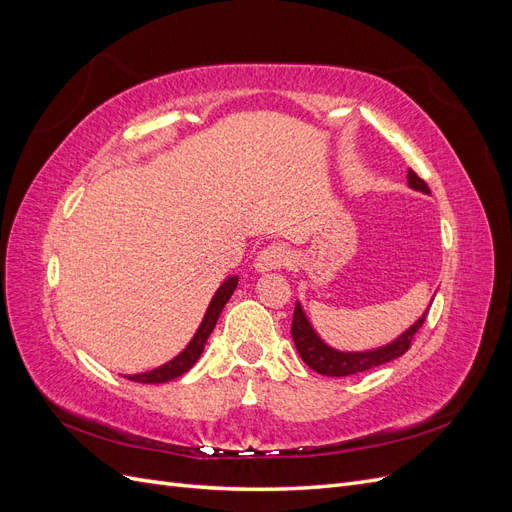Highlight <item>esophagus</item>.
<instances>
[{"label": "esophagus", "instance_id": "1", "mask_svg": "<svg viewBox=\"0 0 512 512\" xmlns=\"http://www.w3.org/2000/svg\"><path fill=\"white\" fill-rule=\"evenodd\" d=\"M290 262H292V254L288 247H284L282 243H271L265 247V250H260L254 267L258 273H265V271L284 269L290 265Z\"/></svg>", "mask_w": 512, "mask_h": 512}]
</instances>
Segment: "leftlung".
<instances>
[{
  "instance_id": "obj_1",
  "label": "left lung",
  "mask_w": 512,
  "mask_h": 512,
  "mask_svg": "<svg viewBox=\"0 0 512 512\" xmlns=\"http://www.w3.org/2000/svg\"><path fill=\"white\" fill-rule=\"evenodd\" d=\"M408 185L416 192L423 194H431L427 183L418 177L414 170H408ZM429 312V309H427ZM427 312L418 318L410 329H406L397 339H393L391 344L374 348V350H365V352H342L335 350L329 344H324L320 335L314 331L312 322L307 320L301 303L297 301L294 305V316H292V339L294 346H297L301 359L305 361V365L309 369L318 371L322 376L329 378H342V376H352V374H361V371L380 367L389 361H395L397 356L406 354L412 346V339L416 335V331L423 327V322L427 318Z\"/></svg>"
}]
</instances>
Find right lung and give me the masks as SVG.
<instances>
[{
	"label": "right lung",
	"instance_id": "1",
	"mask_svg": "<svg viewBox=\"0 0 512 512\" xmlns=\"http://www.w3.org/2000/svg\"><path fill=\"white\" fill-rule=\"evenodd\" d=\"M237 282H239V277L230 275L222 282V286L215 290L213 299L207 307V314H205L203 322H200L198 331L190 339V344L185 346L183 352H179L173 361H168V363H164L156 369H151V371H145V374H134V376H126V378L132 380V382H143V384H162V382H168V380H175V378L183 376L188 369H192V365L200 359V354H203L207 339H209L211 331L215 329V322H218L224 305L232 297V292H235Z\"/></svg>",
	"mask_w": 512,
	"mask_h": 512
}]
</instances>
